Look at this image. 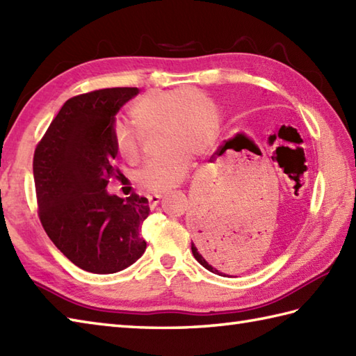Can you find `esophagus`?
Here are the masks:
<instances>
[{"label":"esophagus","mask_w":356,"mask_h":356,"mask_svg":"<svg viewBox=\"0 0 356 356\" xmlns=\"http://www.w3.org/2000/svg\"><path fill=\"white\" fill-rule=\"evenodd\" d=\"M160 199H162V194H149V196H148L149 207L154 208V207L159 204V202H160Z\"/></svg>","instance_id":"obj_1"}]
</instances>
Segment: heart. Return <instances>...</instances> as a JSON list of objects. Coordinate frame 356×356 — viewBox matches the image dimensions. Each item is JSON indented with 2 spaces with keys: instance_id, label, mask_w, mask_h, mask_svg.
<instances>
[{
  "instance_id": "heart-1",
  "label": "heart",
  "mask_w": 356,
  "mask_h": 356,
  "mask_svg": "<svg viewBox=\"0 0 356 356\" xmlns=\"http://www.w3.org/2000/svg\"><path fill=\"white\" fill-rule=\"evenodd\" d=\"M136 127L124 122L114 124V145L120 157L132 163L140 154L142 136L159 132L160 156L145 162L134 182L149 193L168 191L182 182L194 154H208L220 131L218 103L197 88L154 89L131 108Z\"/></svg>"
}]
</instances>
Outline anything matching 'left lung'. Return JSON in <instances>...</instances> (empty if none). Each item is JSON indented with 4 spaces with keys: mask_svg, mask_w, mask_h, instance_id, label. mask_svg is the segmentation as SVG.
Wrapping results in <instances>:
<instances>
[{
    "mask_svg": "<svg viewBox=\"0 0 356 356\" xmlns=\"http://www.w3.org/2000/svg\"><path fill=\"white\" fill-rule=\"evenodd\" d=\"M194 225L197 229V238L196 242H191L193 256L202 267L210 270L211 273L225 276L222 261L227 256L229 239L225 236L227 232L218 219V214H200Z\"/></svg>",
    "mask_w": 356,
    "mask_h": 356,
    "instance_id": "1",
    "label": "left lung"
}]
</instances>
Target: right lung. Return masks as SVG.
Here are the masks:
<instances>
[{"mask_svg": "<svg viewBox=\"0 0 356 356\" xmlns=\"http://www.w3.org/2000/svg\"><path fill=\"white\" fill-rule=\"evenodd\" d=\"M137 94V88H111L72 97L35 148L41 225L69 261L90 273H117L146 250L140 232L148 199L106 191L118 174L114 115Z\"/></svg>", "mask_w": 356, "mask_h": 356, "instance_id": "1", "label": "right lung"}]
</instances>
